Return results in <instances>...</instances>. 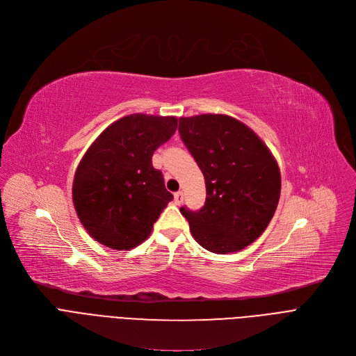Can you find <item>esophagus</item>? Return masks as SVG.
Listing matches in <instances>:
<instances>
[{"instance_id": "1", "label": "esophagus", "mask_w": 356, "mask_h": 356, "mask_svg": "<svg viewBox=\"0 0 356 356\" xmlns=\"http://www.w3.org/2000/svg\"><path fill=\"white\" fill-rule=\"evenodd\" d=\"M181 202H183V192L179 191L177 193H175V203L181 204Z\"/></svg>"}]
</instances>
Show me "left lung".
Here are the masks:
<instances>
[{"mask_svg":"<svg viewBox=\"0 0 356 356\" xmlns=\"http://www.w3.org/2000/svg\"><path fill=\"white\" fill-rule=\"evenodd\" d=\"M179 133L206 181L199 211L180 209L209 252H241L260 238L280 197V170L265 141L227 114L180 117Z\"/></svg>","mask_w":356,"mask_h":356,"instance_id":"1","label":"left lung"}]
</instances>
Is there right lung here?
I'll list each match as a JSON object with an SVG mask.
<instances>
[{
    "mask_svg": "<svg viewBox=\"0 0 356 356\" xmlns=\"http://www.w3.org/2000/svg\"><path fill=\"white\" fill-rule=\"evenodd\" d=\"M176 129L175 115L136 113L118 118L92 141L77 165L73 204L94 241L130 250L149 238L173 199L152 157Z\"/></svg>",
    "mask_w": 356,
    "mask_h": 356,
    "instance_id": "add662e5",
    "label": "right lung"
}]
</instances>
